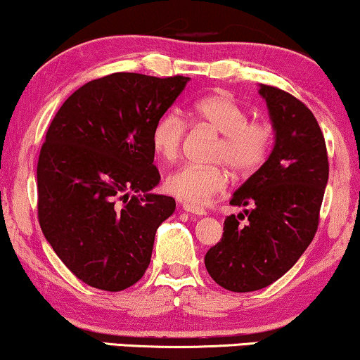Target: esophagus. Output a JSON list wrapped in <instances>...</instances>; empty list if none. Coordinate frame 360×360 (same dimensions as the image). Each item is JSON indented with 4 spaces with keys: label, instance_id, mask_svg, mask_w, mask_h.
Wrapping results in <instances>:
<instances>
[{
    "label": "esophagus",
    "instance_id": "obj_1",
    "mask_svg": "<svg viewBox=\"0 0 360 360\" xmlns=\"http://www.w3.org/2000/svg\"><path fill=\"white\" fill-rule=\"evenodd\" d=\"M183 210H184V212H188V213L196 214V217H203V214H206L205 208H200V206H194V205H189V203H183Z\"/></svg>",
    "mask_w": 360,
    "mask_h": 360
}]
</instances>
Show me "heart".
<instances>
[{
	"instance_id": "obj_1",
	"label": "heart",
	"mask_w": 360,
	"mask_h": 360,
	"mask_svg": "<svg viewBox=\"0 0 360 360\" xmlns=\"http://www.w3.org/2000/svg\"><path fill=\"white\" fill-rule=\"evenodd\" d=\"M198 127L212 128L221 135L213 159L226 162L235 174L247 176L266 162L272 143V130L266 122L249 120V113L225 91L198 98L189 110ZM186 135V122L174 111L162 115L152 130V146L162 159L174 160ZM229 184L223 166L186 164L167 176L166 189L189 205H205Z\"/></svg>"
}]
</instances>
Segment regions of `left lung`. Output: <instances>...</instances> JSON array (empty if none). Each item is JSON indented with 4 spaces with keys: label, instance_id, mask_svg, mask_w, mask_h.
<instances>
[{
    "label": "left lung",
    "instance_id": "8db88e82",
    "mask_svg": "<svg viewBox=\"0 0 360 360\" xmlns=\"http://www.w3.org/2000/svg\"><path fill=\"white\" fill-rule=\"evenodd\" d=\"M259 94L274 147L230 200L250 210L226 217L221 240L205 255L214 283L235 292L269 286L295 266L315 237L328 183L325 139L308 106L272 86L260 84Z\"/></svg>",
    "mask_w": 360,
    "mask_h": 360
}]
</instances>
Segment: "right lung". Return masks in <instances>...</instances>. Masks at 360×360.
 I'll return each mask as SVG.
<instances>
[{
    "mask_svg": "<svg viewBox=\"0 0 360 360\" xmlns=\"http://www.w3.org/2000/svg\"><path fill=\"white\" fill-rule=\"evenodd\" d=\"M189 77L115 72L86 82L49 127L37 164L39 223L89 286L123 291L147 271L155 232L176 210L154 194L152 130Z\"/></svg>",
    "mask_w": 360,
    "mask_h": 360,
    "instance_id": "right-lung-1",
    "label": "right lung"
}]
</instances>
